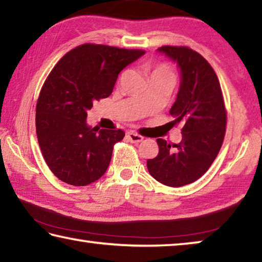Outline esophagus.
Wrapping results in <instances>:
<instances>
[{"instance_id":"34e87169","label":"esophagus","mask_w":262,"mask_h":262,"mask_svg":"<svg viewBox=\"0 0 262 262\" xmlns=\"http://www.w3.org/2000/svg\"><path fill=\"white\" fill-rule=\"evenodd\" d=\"M127 139L129 140L132 143H139V142H142L143 141V137H142L141 135H139V134H135V133H133V132H129L127 134Z\"/></svg>"}]
</instances>
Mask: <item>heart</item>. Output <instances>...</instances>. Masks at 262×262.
Masks as SVG:
<instances>
[{
    "label": "heart",
    "mask_w": 262,
    "mask_h": 262,
    "mask_svg": "<svg viewBox=\"0 0 262 262\" xmlns=\"http://www.w3.org/2000/svg\"><path fill=\"white\" fill-rule=\"evenodd\" d=\"M154 74H161V75H168V76H172V74L170 70H168L165 66H159V67H157L156 69L154 70L152 72V75Z\"/></svg>",
    "instance_id": "1"
}]
</instances>
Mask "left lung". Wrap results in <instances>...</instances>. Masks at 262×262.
<instances>
[{"label":"left lung","instance_id":"left-lung-1","mask_svg":"<svg viewBox=\"0 0 262 262\" xmlns=\"http://www.w3.org/2000/svg\"><path fill=\"white\" fill-rule=\"evenodd\" d=\"M157 52L179 69V90L170 114L174 125L183 126V140L171 145L158 139L159 152L147 166L161 184L180 187L198 180L214 162L224 140L227 112L219 78L205 57L188 47L163 46Z\"/></svg>","mask_w":262,"mask_h":262}]
</instances>
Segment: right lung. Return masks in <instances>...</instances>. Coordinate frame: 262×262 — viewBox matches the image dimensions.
Here are the masks:
<instances>
[{
	"label": "right lung",
	"mask_w": 262,
	"mask_h": 262,
	"mask_svg": "<svg viewBox=\"0 0 262 262\" xmlns=\"http://www.w3.org/2000/svg\"><path fill=\"white\" fill-rule=\"evenodd\" d=\"M84 43L68 52L48 75L35 110L38 142L48 167L57 178L86 186L103 176L121 129H97L88 125V111L107 98L122 69L144 54Z\"/></svg>",
	"instance_id": "right-lung-1"
}]
</instances>
